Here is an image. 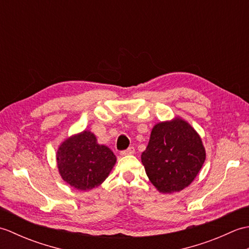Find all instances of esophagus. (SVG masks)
<instances>
[{
  "label": "esophagus",
  "mask_w": 249,
  "mask_h": 249,
  "mask_svg": "<svg viewBox=\"0 0 249 249\" xmlns=\"http://www.w3.org/2000/svg\"><path fill=\"white\" fill-rule=\"evenodd\" d=\"M135 153V147L134 146H130V147H128L127 150H124V151H122L120 154L122 155V156H126V155H133Z\"/></svg>",
  "instance_id": "obj_1"
}]
</instances>
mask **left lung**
<instances>
[{
  "label": "left lung",
  "instance_id": "left-lung-1",
  "mask_svg": "<svg viewBox=\"0 0 249 249\" xmlns=\"http://www.w3.org/2000/svg\"><path fill=\"white\" fill-rule=\"evenodd\" d=\"M204 160L200 136L178 116L153 127L149 144L141 155L147 178L162 194L181 192L189 186Z\"/></svg>",
  "mask_w": 249,
  "mask_h": 249
}]
</instances>
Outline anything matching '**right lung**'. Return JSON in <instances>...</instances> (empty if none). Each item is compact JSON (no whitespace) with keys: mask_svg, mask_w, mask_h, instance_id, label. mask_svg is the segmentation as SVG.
I'll use <instances>...</instances> for the list:
<instances>
[{"mask_svg":"<svg viewBox=\"0 0 249 249\" xmlns=\"http://www.w3.org/2000/svg\"><path fill=\"white\" fill-rule=\"evenodd\" d=\"M116 157L108 146L97 143L89 130L63 141L56 152V162L62 178L78 190L99 186L108 178Z\"/></svg>","mask_w":249,"mask_h":249,"instance_id":"right-lung-1","label":"right lung"}]
</instances>
